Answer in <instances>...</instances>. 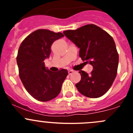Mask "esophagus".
I'll list each match as a JSON object with an SVG mask.
<instances>
[{"label": "esophagus", "instance_id": "1", "mask_svg": "<svg viewBox=\"0 0 133 133\" xmlns=\"http://www.w3.org/2000/svg\"><path fill=\"white\" fill-rule=\"evenodd\" d=\"M73 73H74V71H73V70H69V71H68V74H69V75H72Z\"/></svg>", "mask_w": 133, "mask_h": 133}]
</instances>
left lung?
Returning a JSON list of instances; mask_svg holds the SVG:
<instances>
[{
	"label": "left lung",
	"instance_id": "left-lung-1",
	"mask_svg": "<svg viewBox=\"0 0 133 133\" xmlns=\"http://www.w3.org/2000/svg\"><path fill=\"white\" fill-rule=\"evenodd\" d=\"M63 33L80 48L79 57L82 60L93 67L90 74L84 71H79L81 80L75 85L78 91L92 98L104 95L117 74L118 53L113 38L95 24H87Z\"/></svg>",
	"mask_w": 133,
	"mask_h": 133
}]
</instances>
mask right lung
Returning <instances> with one entry per match:
<instances>
[{"instance_id": "obj_1", "label": "right lung", "mask_w": 133, "mask_h": 133, "mask_svg": "<svg viewBox=\"0 0 133 133\" xmlns=\"http://www.w3.org/2000/svg\"><path fill=\"white\" fill-rule=\"evenodd\" d=\"M62 33L37 29L22 41L17 57L19 76L29 95L38 101L48 102L57 97L68 75L61 69L53 73L45 68L44 60L49 58L51 47Z\"/></svg>"}]
</instances>
